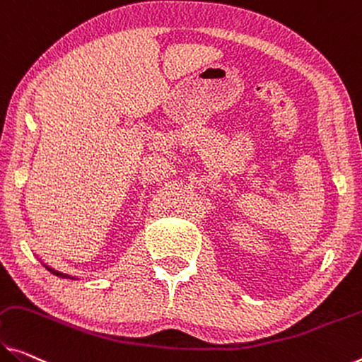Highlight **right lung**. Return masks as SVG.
Segmentation results:
<instances>
[{"mask_svg": "<svg viewBox=\"0 0 362 362\" xmlns=\"http://www.w3.org/2000/svg\"><path fill=\"white\" fill-rule=\"evenodd\" d=\"M45 265V264H43ZM47 267V270H49L52 272V274H54L57 276H61V278H72V280H76L74 276H69V275H66V274H61V272H58V270H54V269H52V267H48V265H45Z\"/></svg>", "mask_w": 362, "mask_h": 362, "instance_id": "right-lung-1", "label": "right lung"}]
</instances>
